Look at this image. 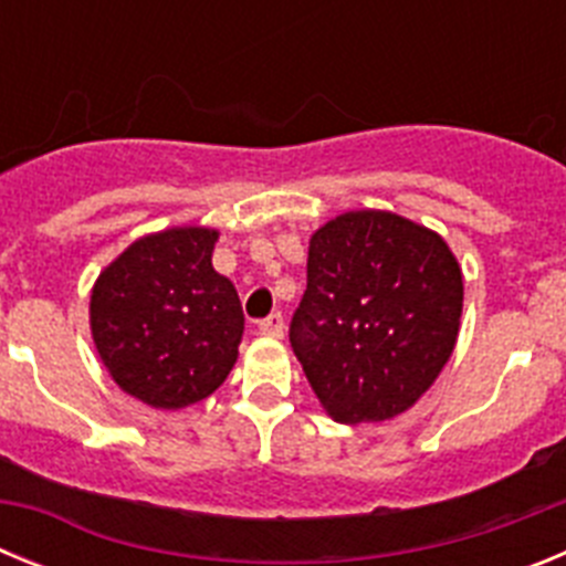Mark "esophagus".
<instances>
[{"mask_svg":"<svg viewBox=\"0 0 566 566\" xmlns=\"http://www.w3.org/2000/svg\"><path fill=\"white\" fill-rule=\"evenodd\" d=\"M283 328H286V323H283L280 312H272L266 319H260V334H266V337H283Z\"/></svg>","mask_w":566,"mask_h":566,"instance_id":"34e87169","label":"esophagus"}]
</instances>
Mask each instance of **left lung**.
Here are the masks:
<instances>
[{"instance_id": "8db88e82", "label": "left lung", "mask_w": 566, "mask_h": 566, "mask_svg": "<svg viewBox=\"0 0 566 566\" xmlns=\"http://www.w3.org/2000/svg\"><path fill=\"white\" fill-rule=\"evenodd\" d=\"M462 269L442 238L394 212H345L308 243L289 339L337 422L408 411L451 359Z\"/></svg>"}]
</instances>
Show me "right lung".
<instances>
[{
    "mask_svg": "<svg viewBox=\"0 0 566 566\" xmlns=\"http://www.w3.org/2000/svg\"><path fill=\"white\" fill-rule=\"evenodd\" d=\"M218 232L167 229L135 240L98 274L90 328L122 391L175 411L221 388L238 359L243 308L212 269Z\"/></svg>",
    "mask_w": 566,
    "mask_h": 566,
    "instance_id": "1",
    "label": "right lung"
}]
</instances>
